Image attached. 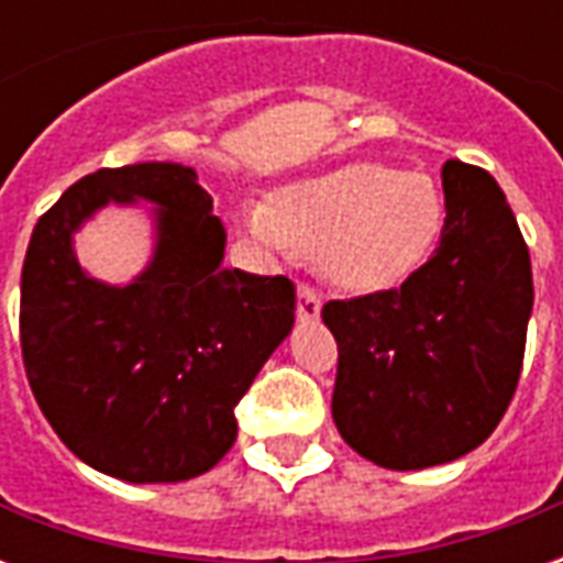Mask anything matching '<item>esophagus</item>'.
I'll return each mask as SVG.
<instances>
[{"mask_svg":"<svg viewBox=\"0 0 563 563\" xmlns=\"http://www.w3.org/2000/svg\"><path fill=\"white\" fill-rule=\"evenodd\" d=\"M319 310H322V298H319L317 289L307 283H298V317L317 319Z\"/></svg>","mask_w":563,"mask_h":563,"instance_id":"esophagus-1","label":"esophagus"}]
</instances>
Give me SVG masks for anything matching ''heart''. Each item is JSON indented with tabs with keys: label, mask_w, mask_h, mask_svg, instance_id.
I'll return each mask as SVG.
<instances>
[{
	"label": "heart",
	"mask_w": 563,
	"mask_h": 563,
	"mask_svg": "<svg viewBox=\"0 0 563 563\" xmlns=\"http://www.w3.org/2000/svg\"><path fill=\"white\" fill-rule=\"evenodd\" d=\"M443 201L431 177L379 162H350L277 189L244 210V225L274 253H310L341 289L371 292L404 280L434 246Z\"/></svg>",
	"instance_id": "1"
}]
</instances>
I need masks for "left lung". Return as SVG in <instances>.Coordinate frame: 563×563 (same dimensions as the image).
Wrapping results in <instances>:
<instances>
[{
    "label": "left lung",
    "mask_w": 563,
    "mask_h": 563,
    "mask_svg": "<svg viewBox=\"0 0 563 563\" xmlns=\"http://www.w3.org/2000/svg\"><path fill=\"white\" fill-rule=\"evenodd\" d=\"M434 256L398 289L329 301L338 341L331 416L362 459L389 471L446 464L507 413L533 307L528 244L483 168L443 165Z\"/></svg>",
    "instance_id": "8db88e82"
}]
</instances>
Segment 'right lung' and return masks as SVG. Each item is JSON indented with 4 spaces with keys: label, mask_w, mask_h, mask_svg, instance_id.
<instances>
[{
    "label": "right lung",
    "mask_w": 563,
    "mask_h": 563,
    "mask_svg": "<svg viewBox=\"0 0 563 563\" xmlns=\"http://www.w3.org/2000/svg\"><path fill=\"white\" fill-rule=\"evenodd\" d=\"M157 205L151 265L126 287L79 268L70 234L104 203ZM225 229L196 168L139 162L80 177L35 222L20 277V350L59 440L126 483L208 473L234 407L295 325V286L222 268Z\"/></svg>",
    "instance_id": "right-lung-1"
}]
</instances>
